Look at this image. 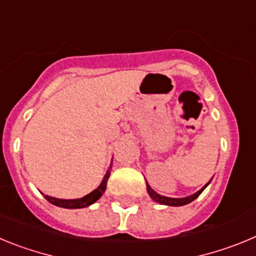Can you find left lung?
Returning a JSON list of instances; mask_svg holds the SVG:
<instances>
[{
  "label": "left lung",
  "mask_w": 256,
  "mask_h": 256,
  "mask_svg": "<svg viewBox=\"0 0 256 256\" xmlns=\"http://www.w3.org/2000/svg\"><path fill=\"white\" fill-rule=\"evenodd\" d=\"M210 181H212V178H210ZM210 181H209V182H206V185L202 186L199 191H196L195 194L190 195V196H186V198H168V196H163V195L156 194V191H154L153 188L148 185V182H146V190H148L149 196H150L156 202H160V204H163V206H186V204H188V202H194V200L196 199L200 194H202V191H204V188H206V186L210 184Z\"/></svg>",
  "instance_id": "8db88e82"
}]
</instances>
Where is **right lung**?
<instances>
[{
    "label": "right lung",
    "instance_id": "add662e5",
    "mask_svg": "<svg viewBox=\"0 0 256 256\" xmlns=\"http://www.w3.org/2000/svg\"><path fill=\"white\" fill-rule=\"evenodd\" d=\"M111 170H112V162L108 167L107 172H106L104 177H103L102 182L96 190H93L90 194L85 195V196L79 198V199H57V198L50 196V195H44L46 199L50 202V204H54V206H60V208H66V209H80V208H86V206H92L96 200L100 199L103 194H104L106 188H107V181L110 178V174H111Z\"/></svg>",
    "mask_w": 256,
    "mask_h": 256
}]
</instances>
